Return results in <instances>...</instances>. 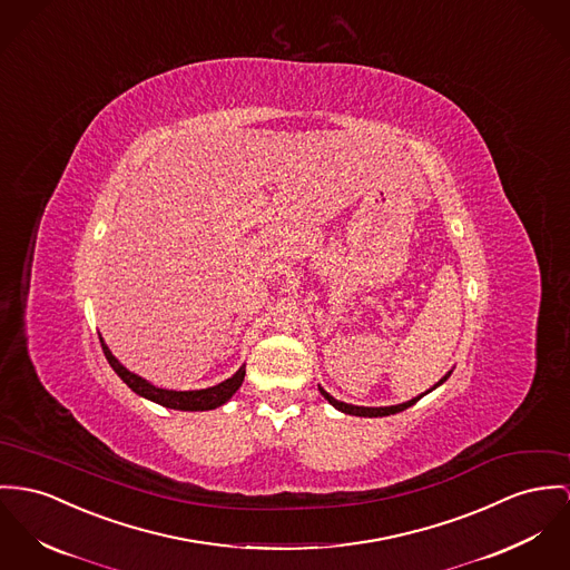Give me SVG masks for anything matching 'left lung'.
<instances>
[{
	"instance_id": "1",
	"label": "left lung",
	"mask_w": 570,
	"mask_h": 570,
	"mask_svg": "<svg viewBox=\"0 0 570 570\" xmlns=\"http://www.w3.org/2000/svg\"><path fill=\"white\" fill-rule=\"evenodd\" d=\"M451 373L453 371H449L442 380H440L439 384H434V389H439L440 384H444L449 377H451ZM434 389H430L428 393H432ZM318 391L321 394L336 407V410H341V412H345V414H353V416H391V414H396V412H403V410H407L410 405H414L421 396H425L428 393L419 394V396H414V399H410V401H405V403H399V405H386V407H364V405H351V403H343V401H338V399H334L332 394L325 393L321 386H318Z\"/></svg>"
}]
</instances>
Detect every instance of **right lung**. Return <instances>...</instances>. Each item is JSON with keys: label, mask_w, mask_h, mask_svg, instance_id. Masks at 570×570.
Wrapping results in <instances>:
<instances>
[{"label": "right lung", "mask_w": 570, "mask_h": 570, "mask_svg": "<svg viewBox=\"0 0 570 570\" xmlns=\"http://www.w3.org/2000/svg\"><path fill=\"white\" fill-rule=\"evenodd\" d=\"M101 341V338H99ZM101 350L108 360V364L115 368V373L130 386L131 391L149 401H156L165 407L171 410H184V412H197V410H215L223 405L225 401L232 399V394L236 393L245 380V366H240L229 380L220 382L213 389H204V391H167V389H158L154 384H149L147 380L138 377L136 373L128 371L115 355L112 351L106 347V343L101 341Z\"/></svg>", "instance_id": "add662e5"}]
</instances>
